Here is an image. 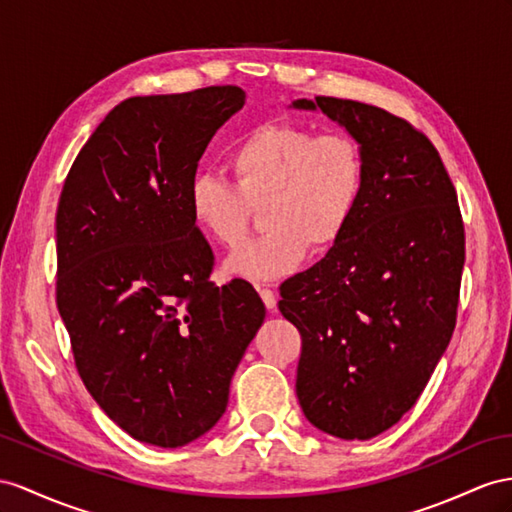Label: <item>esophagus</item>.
Here are the masks:
<instances>
[{"label":"esophagus","instance_id":"1","mask_svg":"<svg viewBox=\"0 0 512 512\" xmlns=\"http://www.w3.org/2000/svg\"><path fill=\"white\" fill-rule=\"evenodd\" d=\"M257 292L261 296V300H264V305L268 307L270 313L277 311V294H274L272 287H264V285H257Z\"/></svg>","mask_w":512,"mask_h":512}]
</instances>
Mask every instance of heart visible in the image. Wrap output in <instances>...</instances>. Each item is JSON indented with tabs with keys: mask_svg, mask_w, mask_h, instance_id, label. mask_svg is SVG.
<instances>
[{
	"mask_svg": "<svg viewBox=\"0 0 512 512\" xmlns=\"http://www.w3.org/2000/svg\"><path fill=\"white\" fill-rule=\"evenodd\" d=\"M233 186L199 175L190 186L194 225L222 248H238L261 207L266 233L240 248L227 272L277 279L307 251L322 253L344 238L365 190V157L355 138L290 125H259L227 153Z\"/></svg>",
	"mask_w": 512,
	"mask_h": 512,
	"instance_id": "obj_1",
	"label": "heart"
}]
</instances>
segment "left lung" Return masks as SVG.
Wrapping results in <instances>:
<instances>
[{"label": "left lung", "mask_w": 512, "mask_h": 512, "mask_svg": "<svg viewBox=\"0 0 512 512\" xmlns=\"http://www.w3.org/2000/svg\"><path fill=\"white\" fill-rule=\"evenodd\" d=\"M361 144L365 190L346 235L281 283L279 311L300 333L296 396L339 439H372L422 396L448 348L465 264V225L439 151L402 116L316 97Z\"/></svg>", "instance_id": "8db88e82"}]
</instances>
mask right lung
Wrapping results in <instances>:
<instances>
[{"instance_id":"add662e5","label":"right lung","mask_w":512,"mask_h":512,"mask_svg":"<svg viewBox=\"0 0 512 512\" xmlns=\"http://www.w3.org/2000/svg\"><path fill=\"white\" fill-rule=\"evenodd\" d=\"M240 86L119 103L77 153L56 212V303L77 374L131 437L179 448L212 428L266 318L255 287H218L190 186Z\"/></svg>"}]
</instances>
